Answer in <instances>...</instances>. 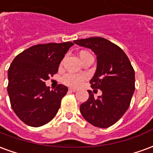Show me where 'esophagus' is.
I'll return each mask as SVG.
<instances>
[{
    "label": "esophagus",
    "mask_w": 153,
    "mask_h": 153,
    "mask_svg": "<svg viewBox=\"0 0 153 153\" xmlns=\"http://www.w3.org/2000/svg\"><path fill=\"white\" fill-rule=\"evenodd\" d=\"M69 90L71 91V92H76V88H70Z\"/></svg>",
    "instance_id": "obj_1"
}]
</instances>
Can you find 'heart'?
<instances>
[{"instance_id": "1", "label": "heart", "mask_w": 153, "mask_h": 153, "mask_svg": "<svg viewBox=\"0 0 153 153\" xmlns=\"http://www.w3.org/2000/svg\"><path fill=\"white\" fill-rule=\"evenodd\" d=\"M80 59L83 62L88 57H91L92 55L88 51H81L79 53ZM83 77L79 74H67L62 78V83L65 85L71 87H77L83 82Z\"/></svg>"}]
</instances>
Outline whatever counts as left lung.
Wrapping results in <instances>:
<instances>
[{"label": "left lung", "mask_w": 153, "mask_h": 153, "mask_svg": "<svg viewBox=\"0 0 153 153\" xmlns=\"http://www.w3.org/2000/svg\"><path fill=\"white\" fill-rule=\"evenodd\" d=\"M81 47H88L97 55L96 73L90 83L93 89H100L102 96L89 97L80 105V112L91 125L98 128L111 126L126 112L135 89L134 70L121 48L100 37L74 40Z\"/></svg>", "instance_id": "8db88e82"}]
</instances>
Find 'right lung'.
Returning a JSON list of instances; mask_svg holds the SVG:
<instances>
[{
	"instance_id": "right-lung-1",
	"label": "right lung",
	"mask_w": 153,
	"mask_h": 153,
	"mask_svg": "<svg viewBox=\"0 0 153 153\" xmlns=\"http://www.w3.org/2000/svg\"><path fill=\"white\" fill-rule=\"evenodd\" d=\"M73 45L71 42L38 44L22 51L10 64L7 92L12 109L25 124L40 127L58 112L68 88L59 84L51 90L45 81L57 73Z\"/></svg>"
}]
</instances>
